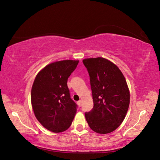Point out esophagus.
Here are the masks:
<instances>
[{"label": "esophagus", "instance_id": "obj_1", "mask_svg": "<svg viewBox=\"0 0 160 160\" xmlns=\"http://www.w3.org/2000/svg\"><path fill=\"white\" fill-rule=\"evenodd\" d=\"M81 103H82V101H81V100H79V101H77V104H78V105L79 106V107H81Z\"/></svg>", "mask_w": 160, "mask_h": 160}]
</instances>
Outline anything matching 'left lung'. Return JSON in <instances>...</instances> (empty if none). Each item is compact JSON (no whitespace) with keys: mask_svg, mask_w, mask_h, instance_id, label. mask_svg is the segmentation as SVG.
<instances>
[{"mask_svg":"<svg viewBox=\"0 0 160 160\" xmlns=\"http://www.w3.org/2000/svg\"><path fill=\"white\" fill-rule=\"evenodd\" d=\"M83 62L89 75L93 101V108L85 112V119L95 132H112L123 122L129 108L126 81L118 67L105 58H89Z\"/></svg>","mask_w":160,"mask_h":160,"instance_id":"obj_1","label":"left lung"}]
</instances>
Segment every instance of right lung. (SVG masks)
<instances>
[{
	"label": "right lung",
	"instance_id": "1",
	"mask_svg": "<svg viewBox=\"0 0 160 160\" xmlns=\"http://www.w3.org/2000/svg\"><path fill=\"white\" fill-rule=\"evenodd\" d=\"M79 61L64 60L47 65L35 77L31 89L34 113L43 127L55 133L71 125L77 105L71 98L67 80Z\"/></svg>",
	"mask_w": 160,
	"mask_h": 160
}]
</instances>
